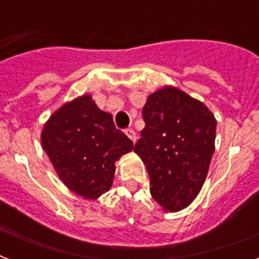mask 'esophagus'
Returning <instances> with one entry per match:
<instances>
[{
	"instance_id": "esophagus-1",
	"label": "esophagus",
	"mask_w": 259,
	"mask_h": 259,
	"mask_svg": "<svg viewBox=\"0 0 259 259\" xmlns=\"http://www.w3.org/2000/svg\"><path fill=\"white\" fill-rule=\"evenodd\" d=\"M126 136H127L133 142H136V140H137V133H136L133 129L126 130Z\"/></svg>"
}]
</instances>
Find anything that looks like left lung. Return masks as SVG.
Masks as SVG:
<instances>
[{
	"label": "left lung",
	"instance_id": "obj_1",
	"mask_svg": "<svg viewBox=\"0 0 259 259\" xmlns=\"http://www.w3.org/2000/svg\"><path fill=\"white\" fill-rule=\"evenodd\" d=\"M145 127L134 152L145 164L150 193L165 212L187 208L200 192L215 150L212 111L183 90L164 86L142 107Z\"/></svg>",
	"mask_w": 259,
	"mask_h": 259
}]
</instances>
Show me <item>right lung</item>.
<instances>
[{
  "label": "right lung",
  "mask_w": 259,
  "mask_h": 259,
  "mask_svg": "<svg viewBox=\"0 0 259 259\" xmlns=\"http://www.w3.org/2000/svg\"><path fill=\"white\" fill-rule=\"evenodd\" d=\"M40 140L63 184L86 200L111 188L115 161L134 148L90 94L60 106L42 126Z\"/></svg>",
  "instance_id": "add662e5"
}]
</instances>
